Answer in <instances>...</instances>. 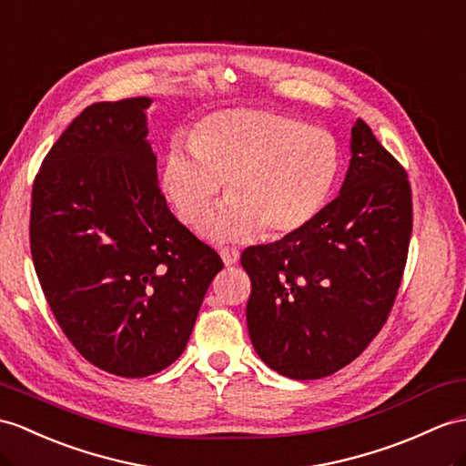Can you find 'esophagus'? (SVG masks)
<instances>
[{
  "mask_svg": "<svg viewBox=\"0 0 466 466\" xmlns=\"http://www.w3.org/2000/svg\"><path fill=\"white\" fill-rule=\"evenodd\" d=\"M219 255H221L223 263H225L227 267H233V265L239 263V257H241V255H239V251H237V248H233V247H225V248H221Z\"/></svg>",
  "mask_w": 466,
  "mask_h": 466,
  "instance_id": "esophagus-1",
  "label": "esophagus"
}]
</instances>
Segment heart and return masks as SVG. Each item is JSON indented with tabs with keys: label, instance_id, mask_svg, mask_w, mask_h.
I'll list each match as a JSON object with an SVG mask.
<instances>
[{
	"label": "heart",
	"instance_id": "b5f03b06",
	"mask_svg": "<svg viewBox=\"0 0 466 466\" xmlns=\"http://www.w3.org/2000/svg\"><path fill=\"white\" fill-rule=\"evenodd\" d=\"M339 166L330 132L279 112L231 108L203 120L191 144L169 146L160 187L177 219L198 229L225 181L229 201L206 227L215 241H247L260 229L285 237L319 218Z\"/></svg>",
	"mask_w": 466,
	"mask_h": 466
}]
</instances>
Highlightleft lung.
Here are the masks:
<instances>
[{
	"label": "left lung",
	"instance_id": "left-lung-1",
	"mask_svg": "<svg viewBox=\"0 0 466 466\" xmlns=\"http://www.w3.org/2000/svg\"><path fill=\"white\" fill-rule=\"evenodd\" d=\"M350 154L339 194L319 218L241 255L253 348L290 380H320L356 360L401 285L413 225L407 174L361 118Z\"/></svg>",
	"mask_w": 466,
	"mask_h": 466
}]
</instances>
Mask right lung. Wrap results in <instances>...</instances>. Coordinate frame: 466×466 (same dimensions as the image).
I'll return each mask as SVG.
<instances>
[{
  "label": "right lung",
  "mask_w": 466,
  "mask_h": 466,
  "mask_svg": "<svg viewBox=\"0 0 466 466\" xmlns=\"http://www.w3.org/2000/svg\"><path fill=\"white\" fill-rule=\"evenodd\" d=\"M150 105L86 106L43 160L31 201L33 265L56 322L90 364L122 378L174 364L223 268L166 206Z\"/></svg>",
  "instance_id": "add662e5"
}]
</instances>
